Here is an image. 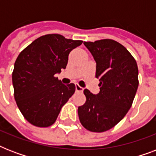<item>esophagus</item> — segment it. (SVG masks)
Wrapping results in <instances>:
<instances>
[{
	"instance_id": "1",
	"label": "esophagus",
	"mask_w": 156,
	"mask_h": 156,
	"mask_svg": "<svg viewBox=\"0 0 156 156\" xmlns=\"http://www.w3.org/2000/svg\"><path fill=\"white\" fill-rule=\"evenodd\" d=\"M75 90L76 91H79V92H82L83 91V88L82 87L78 85V84H75Z\"/></svg>"
}]
</instances>
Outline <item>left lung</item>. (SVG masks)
<instances>
[{
  "instance_id": "8db88e82",
  "label": "left lung",
  "mask_w": 156,
  "mask_h": 156,
  "mask_svg": "<svg viewBox=\"0 0 156 156\" xmlns=\"http://www.w3.org/2000/svg\"><path fill=\"white\" fill-rule=\"evenodd\" d=\"M96 62L95 77L100 79V92L84 90L87 100L78 109L84 128L104 132L124 118L133 104L138 87L137 62L128 50L112 40L84 42Z\"/></svg>"
}]
</instances>
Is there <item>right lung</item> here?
I'll return each instance as SVG.
<instances>
[{
    "label": "right lung",
    "instance_id": "1",
    "mask_svg": "<svg viewBox=\"0 0 156 156\" xmlns=\"http://www.w3.org/2000/svg\"><path fill=\"white\" fill-rule=\"evenodd\" d=\"M82 43L49 34L34 40L18 55L12 73L14 99L33 126H52L73 95L75 85H64L55 74L66 68L69 52Z\"/></svg>",
    "mask_w": 156,
    "mask_h": 156
}]
</instances>
